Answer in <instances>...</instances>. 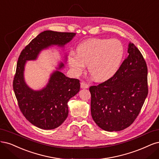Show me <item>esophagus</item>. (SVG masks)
<instances>
[{
  "label": "esophagus",
  "mask_w": 159,
  "mask_h": 159,
  "mask_svg": "<svg viewBox=\"0 0 159 159\" xmlns=\"http://www.w3.org/2000/svg\"><path fill=\"white\" fill-rule=\"evenodd\" d=\"M89 84H87L84 82H81L80 83V87L82 89H88L89 88Z\"/></svg>",
  "instance_id": "esophagus-1"
}]
</instances>
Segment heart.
Returning <instances> with one entry per match:
<instances>
[{
    "mask_svg": "<svg viewBox=\"0 0 159 159\" xmlns=\"http://www.w3.org/2000/svg\"><path fill=\"white\" fill-rule=\"evenodd\" d=\"M124 55V45L118 39H91L80 43L77 52H70L68 60L75 75H80L89 65L92 76L104 81L117 72Z\"/></svg>",
    "mask_w": 159,
    "mask_h": 159,
    "instance_id": "b5f03b06",
    "label": "heart"
}]
</instances>
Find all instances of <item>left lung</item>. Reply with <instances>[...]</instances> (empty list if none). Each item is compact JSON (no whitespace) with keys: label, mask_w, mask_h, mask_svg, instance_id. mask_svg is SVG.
Listing matches in <instances>:
<instances>
[{"label":"left lung","mask_w":159,"mask_h":159,"mask_svg":"<svg viewBox=\"0 0 159 159\" xmlns=\"http://www.w3.org/2000/svg\"><path fill=\"white\" fill-rule=\"evenodd\" d=\"M127 53L111 78L89 89L92 117L107 131H119L130 126L148 94L145 61L134 43H129Z\"/></svg>","instance_id":"left-lung-1"}]
</instances>
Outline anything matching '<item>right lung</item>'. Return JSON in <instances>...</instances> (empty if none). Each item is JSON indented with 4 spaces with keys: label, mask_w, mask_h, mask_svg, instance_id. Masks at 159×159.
Masks as SVG:
<instances>
[{
    "label": "right lung",
    "mask_w": 159,
    "mask_h": 159,
    "mask_svg": "<svg viewBox=\"0 0 159 159\" xmlns=\"http://www.w3.org/2000/svg\"><path fill=\"white\" fill-rule=\"evenodd\" d=\"M75 35V33L46 30L33 39L19 56L13 80L14 94L24 117L40 129H53L63 124L68 116L69 100L80 90V81L70 79L57 70L51 75L45 87L34 90L24 80L25 63L36 59L41 51L50 46L64 47ZM63 66L64 64L61 63L58 69Z\"/></svg>",
    "instance_id": "obj_1"
}]
</instances>
